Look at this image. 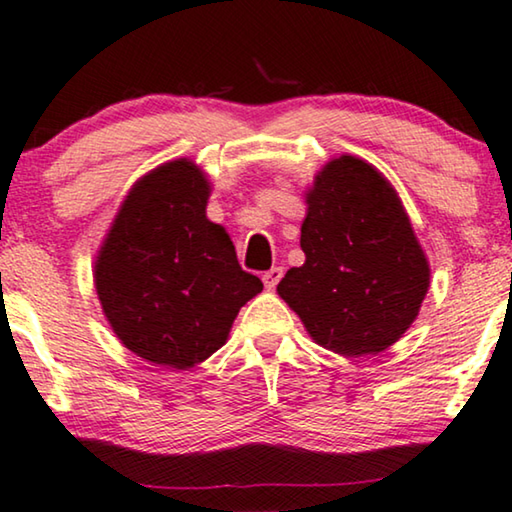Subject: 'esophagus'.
I'll return each mask as SVG.
<instances>
[{
	"instance_id": "obj_1",
	"label": "esophagus",
	"mask_w": 512,
	"mask_h": 512,
	"mask_svg": "<svg viewBox=\"0 0 512 512\" xmlns=\"http://www.w3.org/2000/svg\"><path fill=\"white\" fill-rule=\"evenodd\" d=\"M281 277H284V268H270L268 272H263V284H265V288H274V286H277Z\"/></svg>"
}]
</instances>
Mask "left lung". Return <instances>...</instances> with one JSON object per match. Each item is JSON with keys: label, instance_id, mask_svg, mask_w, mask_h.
Instances as JSON below:
<instances>
[{"label": "left lung", "instance_id": "8db88e82", "mask_svg": "<svg viewBox=\"0 0 512 512\" xmlns=\"http://www.w3.org/2000/svg\"><path fill=\"white\" fill-rule=\"evenodd\" d=\"M300 247L277 291L311 337L342 355L381 353L416 321L429 265L390 182L339 157L307 194Z\"/></svg>", "mask_w": 512, "mask_h": 512}]
</instances>
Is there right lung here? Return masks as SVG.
<instances>
[{
	"label": "right lung",
	"instance_id": "add662e5",
	"mask_svg": "<svg viewBox=\"0 0 512 512\" xmlns=\"http://www.w3.org/2000/svg\"><path fill=\"white\" fill-rule=\"evenodd\" d=\"M210 184L180 159L145 175L96 258V293L122 344L189 369L224 346L244 302L263 291L228 233L205 217Z\"/></svg>",
	"mask_w": 512,
	"mask_h": 512
}]
</instances>
